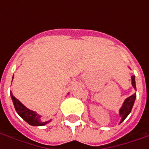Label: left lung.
Here are the masks:
<instances>
[{
	"mask_svg": "<svg viewBox=\"0 0 149 149\" xmlns=\"http://www.w3.org/2000/svg\"><path fill=\"white\" fill-rule=\"evenodd\" d=\"M131 79L132 87L134 88V89H136V81H135V76H132ZM136 98V94L135 93L134 94H132V96L128 97V98H126L125 100L124 103L122 104L121 108L119 110V114L121 116V120L120 122V124L124 121L125 120V118L128 116V114L131 112L132 109V107H133V104H134Z\"/></svg>",
	"mask_w": 149,
	"mask_h": 149,
	"instance_id": "1",
	"label": "left lung"
}]
</instances>
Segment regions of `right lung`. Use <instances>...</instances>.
<instances>
[{"label":"right lung","instance_id":"obj_1","mask_svg":"<svg viewBox=\"0 0 149 149\" xmlns=\"http://www.w3.org/2000/svg\"><path fill=\"white\" fill-rule=\"evenodd\" d=\"M10 95H11L12 100H13L15 109L18 113V115L20 116L24 120L27 122L29 125H32V126H43L51 121V120L49 121H42L40 120V116L39 114H37V112H34L33 110L29 109L28 108H26L13 94L10 93Z\"/></svg>","mask_w":149,"mask_h":149}]
</instances>
